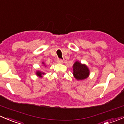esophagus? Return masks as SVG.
<instances>
[{
	"label": "esophagus",
	"mask_w": 124,
	"mask_h": 124,
	"mask_svg": "<svg viewBox=\"0 0 124 124\" xmlns=\"http://www.w3.org/2000/svg\"><path fill=\"white\" fill-rule=\"evenodd\" d=\"M56 61H57V63H62L63 62V61L62 59H57Z\"/></svg>",
	"instance_id": "1"
}]
</instances>
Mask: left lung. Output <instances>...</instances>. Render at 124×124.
Instances as JSON below:
<instances>
[{"label": "left lung", "instance_id": "8db88e82", "mask_svg": "<svg viewBox=\"0 0 124 124\" xmlns=\"http://www.w3.org/2000/svg\"><path fill=\"white\" fill-rule=\"evenodd\" d=\"M73 74L77 80H83L88 77L89 71L85 64L76 62L73 65Z\"/></svg>", "mask_w": 124, "mask_h": 124}]
</instances>
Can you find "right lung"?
I'll return each instance as SVG.
<instances>
[{"label":"right lung","mask_w":124,"mask_h":124,"mask_svg":"<svg viewBox=\"0 0 124 124\" xmlns=\"http://www.w3.org/2000/svg\"><path fill=\"white\" fill-rule=\"evenodd\" d=\"M37 74L38 76H39V77H42V74H44V72H40V71H38V72H37Z\"/></svg>","instance_id":"obj_1"}]
</instances>
